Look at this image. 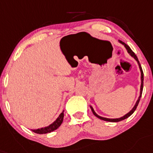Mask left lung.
I'll return each mask as SVG.
<instances>
[{
  "label": "left lung",
  "mask_w": 153,
  "mask_h": 153,
  "mask_svg": "<svg viewBox=\"0 0 153 153\" xmlns=\"http://www.w3.org/2000/svg\"><path fill=\"white\" fill-rule=\"evenodd\" d=\"M120 43H121V44L124 45V47H125V48H126L127 51H128V53H130L131 56L134 57V58L135 59L136 61H138V65H139L140 71H141V79H142V83H141V91H140V96H139V97H138V100H137V102H136L135 105H134V107H133V109H132V110H131L130 112L128 113V114H127L126 115H124V117H120V118H116V119H110V118L102 117L99 116L98 114H96V112H95V111H94V110H93V108H92V106H90L91 110H92V113H93V114H94V115L96 117L100 118V119H101V120H106V121H110V122H118V121H121V120H124V119H126V118L129 117H130L131 115V114L134 112V110H136V108H137V106H138V102H139V101H140V99H141V96H142V89H143V80H144V74H143V71H142V67H141V65H140L139 61H138V57H137V56H136V55H135V53H134L131 51V49L130 47H128V45L125 44V43H124V42H122V41H120Z\"/></svg>",
  "instance_id": "8db88e82"
}]
</instances>
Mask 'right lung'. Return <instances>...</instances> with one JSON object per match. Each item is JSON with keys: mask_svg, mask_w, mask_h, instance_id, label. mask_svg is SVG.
Returning <instances> with one entry per match:
<instances>
[{"mask_svg": "<svg viewBox=\"0 0 153 153\" xmlns=\"http://www.w3.org/2000/svg\"><path fill=\"white\" fill-rule=\"evenodd\" d=\"M63 119H64V111L59 115L58 117L57 118V120H55L53 124H51V125H49L48 127H46V128H39V129H36V130H33V131L36 133V134H47V133L53 131H55L61 126V124L63 122Z\"/></svg>", "mask_w": 153, "mask_h": 153, "instance_id": "add662e5", "label": "right lung"}]
</instances>
